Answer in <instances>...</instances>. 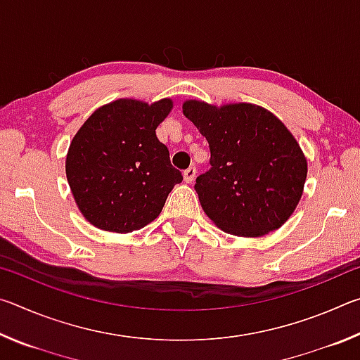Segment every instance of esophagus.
Segmentation results:
<instances>
[{
	"mask_svg": "<svg viewBox=\"0 0 360 360\" xmlns=\"http://www.w3.org/2000/svg\"><path fill=\"white\" fill-rule=\"evenodd\" d=\"M197 176V168L195 167H188L187 169H184V181L186 182H192Z\"/></svg>",
	"mask_w": 360,
	"mask_h": 360,
	"instance_id": "1",
	"label": "esophagus"
}]
</instances>
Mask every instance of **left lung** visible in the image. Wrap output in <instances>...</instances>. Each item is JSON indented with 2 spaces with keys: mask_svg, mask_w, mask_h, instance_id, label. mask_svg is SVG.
<instances>
[{
  "mask_svg": "<svg viewBox=\"0 0 360 360\" xmlns=\"http://www.w3.org/2000/svg\"><path fill=\"white\" fill-rule=\"evenodd\" d=\"M182 109L210 144L211 168L193 186L206 216L238 236L281 227L302 197L308 172L283 122L248 103L216 108L186 101Z\"/></svg>",
  "mask_w": 360,
  "mask_h": 360,
  "instance_id": "obj_1",
  "label": "left lung"
}]
</instances>
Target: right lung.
I'll list each match as a JSON object with an SVG mask.
<instances>
[{
  "instance_id": "obj_1",
  "label": "right lung",
  "mask_w": 360,
  "mask_h": 360,
  "mask_svg": "<svg viewBox=\"0 0 360 360\" xmlns=\"http://www.w3.org/2000/svg\"><path fill=\"white\" fill-rule=\"evenodd\" d=\"M172 100L154 105L117 100L85 120L66 157V178L79 210L95 227L129 233L160 214L182 181L155 129Z\"/></svg>"
}]
</instances>
